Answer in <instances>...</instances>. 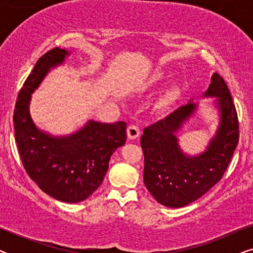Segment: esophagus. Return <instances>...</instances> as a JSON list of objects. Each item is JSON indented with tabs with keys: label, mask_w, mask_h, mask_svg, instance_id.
<instances>
[{
	"label": "esophagus",
	"mask_w": 253,
	"mask_h": 253,
	"mask_svg": "<svg viewBox=\"0 0 253 253\" xmlns=\"http://www.w3.org/2000/svg\"><path fill=\"white\" fill-rule=\"evenodd\" d=\"M126 132H127V137H129V139H136L137 137H139L140 130L136 124H131V126H127Z\"/></svg>",
	"instance_id": "obj_1"
}]
</instances>
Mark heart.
I'll return each instance as SVG.
<instances>
[{
    "mask_svg": "<svg viewBox=\"0 0 253 253\" xmlns=\"http://www.w3.org/2000/svg\"><path fill=\"white\" fill-rule=\"evenodd\" d=\"M172 94H174V92H171V93H169V95H170V96H171V95H172Z\"/></svg>",
    "mask_w": 253,
    "mask_h": 253,
    "instance_id": "obj_1",
    "label": "heart"
}]
</instances>
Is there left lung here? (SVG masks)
I'll use <instances>...</instances> for the list:
<instances>
[{
    "label": "left lung",
    "mask_w": 253,
    "mask_h": 253,
    "mask_svg": "<svg viewBox=\"0 0 253 253\" xmlns=\"http://www.w3.org/2000/svg\"><path fill=\"white\" fill-rule=\"evenodd\" d=\"M205 96H217L221 120L215 137L198 157L183 154L175 137L195 112V103L179 107L143 131L144 183L161 205L183 207L205 195L222 178L237 146L240 127L236 107L219 74H213Z\"/></svg>",
    "instance_id": "left-lung-1"
}]
</instances>
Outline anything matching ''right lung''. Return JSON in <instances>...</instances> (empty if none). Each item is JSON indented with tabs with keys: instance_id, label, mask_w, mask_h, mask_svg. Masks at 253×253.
<instances>
[{
	"instance_id": "right-lung-1",
	"label": "right lung",
	"mask_w": 253,
	"mask_h": 253,
	"mask_svg": "<svg viewBox=\"0 0 253 253\" xmlns=\"http://www.w3.org/2000/svg\"><path fill=\"white\" fill-rule=\"evenodd\" d=\"M68 54L56 47L37 61L17 98L13 126L27 175L53 198L78 203L88 198L102 183L114 151L126 144V123L89 121L82 130L62 138L38 129L29 112L31 93L49 69L61 64Z\"/></svg>"
}]
</instances>
